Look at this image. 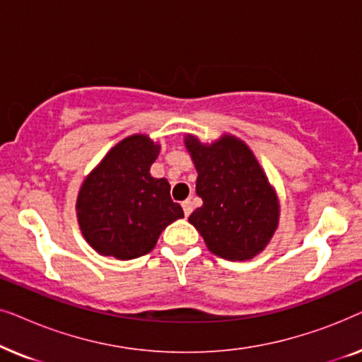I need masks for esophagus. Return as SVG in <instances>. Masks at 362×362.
I'll return each instance as SVG.
<instances>
[{"mask_svg":"<svg viewBox=\"0 0 362 362\" xmlns=\"http://www.w3.org/2000/svg\"><path fill=\"white\" fill-rule=\"evenodd\" d=\"M182 211H185V216L187 217L192 212V202L189 201V199H186V201H182Z\"/></svg>","mask_w":362,"mask_h":362,"instance_id":"1","label":"esophagus"}]
</instances>
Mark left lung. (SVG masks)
I'll list each match as a JSON object with an SVG mask.
<instances>
[{
	"mask_svg": "<svg viewBox=\"0 0 362 362\" xmlns=\"http://www.w3.org/2000/svg\"><path fill=\"white\" fill-rule=\"evenodd\" d=\"M197 170L196 194L202 206L189 216L212 254L247 260L259 254L279 224V201L244 141L222 136L201 145L186 136Z\"/></svg>",
	"mask_w": 362,
	"mask_h": 362,
	"instance_id": "8db88e82",
	"label": "left lung"
}]
</instances>
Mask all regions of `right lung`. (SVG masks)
<instances>
[{
	"mask_svg": "<svg viewBox=\"0 0 362 362\" xmlns=\"http://www.w3.org/2000/svg\"><path fill=\"white\" fill-rule=\"evenodd\" d=\"M160 146L133 135L113 146L83 181L77 217L86 240L102 255L132 260L156 245L166 226L185 217L171 199L170 182L153 177Z\"/></svg>",
	"mask_w": 362,
	"mask_h": 362,
	"instance_id": "1",
	"label": "right lung"
}]
</instances>
